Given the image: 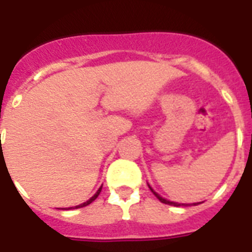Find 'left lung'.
<instances>
[{
  "label": "left lung",
  "mask_w": 252,
  "mask_h": 252,
  "mask_svg": "<svg viewBox=\"0 0 252 252\" xmlns=\"http://www.w3.org/2000/svg\"><path fill=\"white\" fill-rule=\"evenodd\" d=\"M150 189H151V191H152V192H154V195H155V196L158 197V199H159L160 202H161V203H164V204H171V206H176V207H178V206H180V204H179V203H173V202H169V200H167V199H164V197L159 196V195H158V193L155 192L154 189H152V188H151V187H150ZM182 206H183V204H182Z\"/></svg>",
  "instance_id": "8db88e82"
}]
</instances>
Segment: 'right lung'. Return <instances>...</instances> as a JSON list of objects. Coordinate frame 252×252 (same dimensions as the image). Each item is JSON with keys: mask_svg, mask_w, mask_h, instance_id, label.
Returning a JSON list of instances; mask_svg holds the SVG:
<instances>
[{"mask_svg": "<svg viewBox=\"0 0 252 252\" xmlns=\"http://www.w3.org/2000/svg\"><path fill=\"white\" fill-rule=\"evenodd\" d=\"M100 192H101V188H100V189H98L97 192L94 193V195H93V196L91 197L89 200H87V202L83 203V204H80V206H76V208H80V207H85V206H88V204H91V203H92L93 200H94V199H96V197H97L98 195H100Z\"/></svg>", "mask_w": 252, "mask_h": 252, "instance_id": "add662e5", "label": "right lung"}]
</instances>
